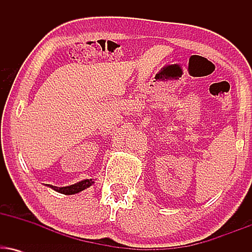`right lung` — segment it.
I'll return each mask as SVG.
<instances>
[{
  "instance_id": "1",
  "label": "right lung",
  "mask_w": 252,
  "mask_h": 252,
  "mask_svg": "<svg viewBox=\"0 0 252 252\" xmlns=\"http://www.w3.org/2000/svg\"><path fill=\"white\" fill-rule=\"evenodd\" d=\"M92 184H94L92 179H86V180L77 182V184L71 185V186H66V187H56V186H52V185H47V186H50L51 189L57 190V192L63 193V194L70 195V194H76V193L82 192V190L91 186Z\"/></svg>"
}]
</instances>
